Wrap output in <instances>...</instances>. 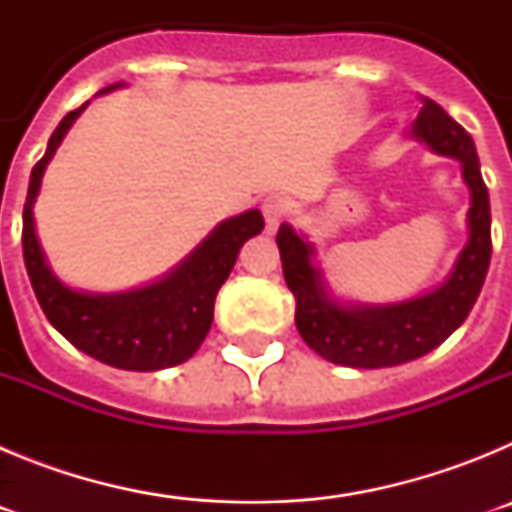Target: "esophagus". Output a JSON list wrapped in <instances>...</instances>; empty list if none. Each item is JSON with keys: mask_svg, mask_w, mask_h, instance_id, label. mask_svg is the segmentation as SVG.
Wrapping results in <instances>:
<instances>
[{"mask_svg": "<svg viewBox=\"0 0 512 512\" xmlns=\"http://www.w3.org/2000/svg\"><path fill=\"white\" fill-rule=\"evenodd\" d=\"M289 210H292V202H289L287 197H282V194H271V197H266L264 205H261V212H264V220H266V230L274 233V230L279 228V223L289 215Z\"/></svg>", "mask_w": 512, "mask_h": 512, "instance_id": "obj_1", "label": "esophagus"}]
</instances>
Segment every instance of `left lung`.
<instances>
[{"mask_svg": "<svg viewBox=\"0 0 512 512\" xmlns=\"http://www.w3.org/2000/svg\"><path fill=\"white\" fill-rule=\"evenodd\" d=\"M413 133L441 156L456 158L472 192L469 243L459 253L449 282L436 292L400 305L341 307L325 295L320 271L312 266L310 243L289 225L277 233L284 282L297 300V330L315 354L333 364L382 369L428 354L467 320L485 284L492 256L490 194L479 171L474 140L433 99H423Z\"/></svg>", "mask_w": 512, "mask_h": 512, "instance_id": "8db88e82", "label": "left lung"}]
</instances>
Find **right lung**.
Returning a JSON list of instances; mask_svg holds the SVG:
<instances>
[{"instance_id": "right-lung-1", "label": "right lung", "mask_w": 512, "mask_h": 512, "mask_svg": "<svg viewBox=\"0 0 512 512\" xmlns=\"http://www.w3.org/2000/svg\"><path fill=\"white\" fill-rule=\"evenodd\" d=\"M115 87L120 84H112L99 94ZM84 107L87 104L63 117L48 140L45 156L30 174L22 210V253L27 277L45 318L79 351L128 372H158L187 361L205 341L212 325L217 289L228 279L243 243L264 230V217L259 210H248L220 223L179 269L151 287L122 295H84L63 287L40 251L33 205L45 166Z\"/></svg>"}]
</instances>
